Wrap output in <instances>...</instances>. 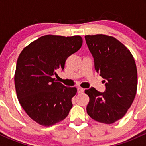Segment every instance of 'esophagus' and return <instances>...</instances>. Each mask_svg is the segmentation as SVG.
Returning <instances> with one entry per match:
<instances>
[{
	"label": "esophagus",
	"instance_id": "esophagus-1",
	"mask_svg": "<svg viewBox=\"0 0 146 146\" xmlns=\"http://www.w3.org/2000/svg\"><path fill=\"white\" fill-rule=\"evenodd\" d=\"M84 92V89L81 87H78V93H83Z\"/></svg>",
	"mask_w": 146,
	"mask_h": 146
}]
</instances>
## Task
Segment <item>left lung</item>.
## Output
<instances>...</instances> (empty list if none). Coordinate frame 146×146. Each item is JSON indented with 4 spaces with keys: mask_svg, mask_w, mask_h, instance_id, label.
<instances>
[{
    "mask_svg": "<svg viewBox=\"0 0 146 146\" xmlns=\"http://www.w3.org/2000/svg\"><path fill=\"white\" fill-rule=\"evenodd\" d=\"M94 58L97 73L105 80L106 90H85L89 97L88 115L95 121L110 124L121 119L135 98L137 89L136 64L130 51L114 37L104 34L85 36Z\"/></svg>",
    "mask_w": 146,
    "mask_h": 146,
    "instance_id": "left-lung-1",
    "label": "left lung"
}]
</instances>
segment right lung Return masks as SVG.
Listing matches in <instances>:
<instances>
[{
	"label": "right lung",
	"instance_id": "add662e5",
	"mask_svg": "<svg viewBox=\"0 0 146 146\" xmlns=\"http://www.w3.org/2000/svg\"><path fill=\"white\" fill-rule=\"evenodd\" d=\"M82 45L80 36L46 35L30 43L18 56L14 75L17 98L28 116L39 124L51 126L69 113L77 88L64 86L55 75Z\"/></svg>",
	"mask_w": 146,
	"mask_h": 146
}]
</instances>
